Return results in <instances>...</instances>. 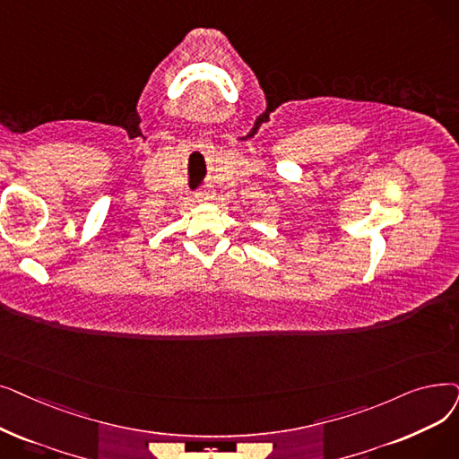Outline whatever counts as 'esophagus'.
<instances>
[{
    "label": "esophagus",
    "mask_w": 459,
    "mask_h": 459,
    "mask_svg": "<svg viewBox=\"0 0 459 459\" xmlns=\"http://www.w3.org/2000/svg\"><path fill=\"white\" fill-rule=\"evenodd\" d=\"M212 198H213V195L210 191H198L196 193V201L198 203H208V201H212Z\"/></svg>",
    "instance_id": "1"
}]
</instances>
